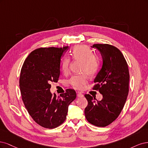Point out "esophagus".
Masks as SVG:
<instances>
[{"mask_svg":"<svg viewBox=\"0 0 148 148\" xmlns=\"http://www.w3.org/2000/svg\"><path fill=\"white\" fill-rule=\"evenodd\" d=\"M77 97H79V98L83 97H84V95H83L82 93H81V92H77Z\"/></svg>","mask_w":148,"mask_h":148,"instance_id":"esophagus-1","label":"esophagus"}]
</instances>
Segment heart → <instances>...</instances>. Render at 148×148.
<instances>
[{
	"instance_id": "b5f03b06",
	"label": "heart",
	"mask_w": 148,
	"mask_h": 148,
	"mask_svg": "<svg viewBox=\"0 0 148 148\" xmlns=\"http://www.w3.org/2000/svg\"><path fill=\"white\" fill-rule=\"evenodd\" d=\"M71 56L74 60L81 61L80 71L82 73L73 75L69 83L73 88L81 90L88 82V75L92 76L98 71L99 66V58L85 45L75 46L71 51ZM70 64L71 59L68 57H66L62 61L61 69L64 74L69 72Z\"/></svg>"
}]
</instances>
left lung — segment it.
Instances as JSON below:
<instances>
[{
	"label": "left lung",
	"mask_w": 148,
	"mask_h": 148,
	"mask_svg": "<svg viewBox=\"0 0 148 148\" xmlns=\"http://www.w3.org/2000/svg\"><path fill=\"white\" fill-rule=\"evenodd\" d=\"M103 58V66L94 79L93 90L103 95L101 101L89 94L84 96L88 101L85 116L92 125L104 127L118 117L125 105L129 91V71L127 61L117 47L106 44H96Z\"/></svg>",
	"instance_id": "obj_1"
}]
</instances>
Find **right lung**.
Returning a JSON list of instances; mask_svg holds the SVG:
<instances>
[{
	"label": "right lung",
	"mask_w": 148,
	"mask_h": 148,
	"mask_svg": "<svg viewBox=\"0 0 148 148\" xmlns=\"http://www.w3.org/2000/svg\"><path fill=\"white\" fill-rule=\"evenodd\" d=\"M68 48L36 49L28 55L21 69L20 87L23 101L33 120L46 128H56L64 122L68 106L76 98L73 89H66L58 97L50 92L51 82L58 80L61 57Z\"/></svg>",
	"instance_id": "1"
}]
</instances>
